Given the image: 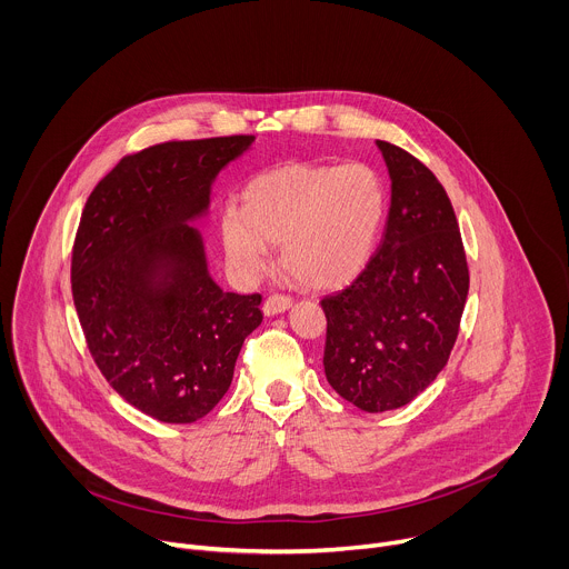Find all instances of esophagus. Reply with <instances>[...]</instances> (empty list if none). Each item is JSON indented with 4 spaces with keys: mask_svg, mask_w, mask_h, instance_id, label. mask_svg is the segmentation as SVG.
I'll return each mask as SVG.
<instances>
[{
    "mask_svg": "<svg viewBox=\"0 0 569 569\" xmlns=\"http://www.w3.org/2000/svg\"><path fill=\"white\" fill-rule=\"evenodd\" d=\"M290 306H292V299H290V297H286V295H270V297L266 299V303H263V312H266L268 317H272V315L286 312Z\"/></svg>",
    "mask_w": 569,
    "mask_h": 569,
    "instance_id": "34e87169",
    "label": "esophagus"
}]
</instances>
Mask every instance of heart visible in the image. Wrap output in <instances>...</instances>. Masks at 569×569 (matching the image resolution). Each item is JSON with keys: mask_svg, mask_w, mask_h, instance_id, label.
<instances>
[{"mask_svg": "<svg viewBox=\"0 0 569 569\" xmlns=\"http://www.w3.org/2000/svg\"><path fill=\"white\" fill-rule=\"evenodd\" d=\"M246 211L229 207L222 240L231 263L259 277L281 246L286 270L315 290L356 281L371 261L387 211L380 176L360 161L345 167L281 164L242 193Z\"/></svg>", "mask_w": 569, "mask_h": 569, "instance_id": "1", "label": "heart"}]
</instances>
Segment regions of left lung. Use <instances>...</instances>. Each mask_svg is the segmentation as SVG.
<instances>
[{"label": "left lung", "mask_w": 569, "mask_h": 569, "mask_svg": "<svg viewBox=\"0 0 569 569\" xmlns=\"http://www.w3.org/2000/svg\"><path fill=\"white\" fill-rule=\"evenodd\" d=\"M391 178L385 233L362 274L321 299L323 371L365 412L415 400L446 367L468 297V263L455 209L421 161L376 141Z\"/></svg>", "instance_id": "left-lung-1"}]
</instances>
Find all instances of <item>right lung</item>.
Returning <instances> with one entry per match:
<instances>
[{
  "instance_id": "1",
  "label": "right lung",
  "mask_w": 569,
  "mask_h": 569,
  "mask_svg": "<svg viewBox=\"0 0 569 569\" xmlns=\"http://www.w3.org/2000/svg\"><path fill=\"white\" fill-rule=\"evenodd\" d=\"M252 134L167 141L123 157L90 193L71 250V295L112 389L161 423H193L227 393L261 295L224 292L202 233L216 176Z\"/></svg>"
}]
</instances>
